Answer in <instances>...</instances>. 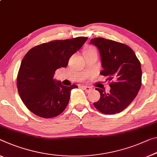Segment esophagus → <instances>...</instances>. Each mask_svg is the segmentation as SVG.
Returning <instances> with one entry per match:
<instances>
[{
  "label": "esophagus",
  "instance_id": "34e87169",
  "mask_svg": "<svg viewBox=\"0 0 157 157\" xmlns=\"http://www.w3.org/2000/svg\"><path fill=\"white\" fill-rule=\"evenodd\" d=\"M82 88H83L84 90L86 91V93H89V92H90V91L93 90V88H91V87H89V86H82Z\"/></svg>",
  "mask_w": 157,
  "mask_h": 157
}]
</instances>
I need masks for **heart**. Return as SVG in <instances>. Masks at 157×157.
<instances>
[{"instance_id":"b5f03b06","label":"heart","mask_w":157,"mask_h":157,"mask_svg":"<svg viewBox=\"0 0 157 157\" xmlns=\"http://www.w3.org/2000/svg\"><path fill=\"white\" fill-rule=\"evenodd\" d=\"M92 50H96L95 48L93 47H89L87 48V49H86L85 51H92Z\"/></svg>"}]
</instances>
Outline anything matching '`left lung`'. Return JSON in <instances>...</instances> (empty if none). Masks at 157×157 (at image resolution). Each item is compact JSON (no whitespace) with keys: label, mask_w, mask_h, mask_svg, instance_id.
Listing matches in <instances>:
<instances>
[{"label":"left lung","mask_w":157,"mask_h":157,"mask_svg":"<svg viewBox=\"0 0 157 157\" xmlns=\"http://www.w3.org/2000/svg\"><path fill=\"white\" fill-rule=\"evenodd\" d=\"M100 52L103 70L102 76L107 77L110 90L95 88L100 98L94 102L98 111L105 114H114L128 107L136 95L142 84L140 62L131 48L124 43L103 38L90 40Z\"/></svg>","instance_id":"1"}]
</instances>
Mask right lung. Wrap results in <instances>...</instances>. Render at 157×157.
I'll list each match as a JSON object with an SVG mask.
<instances>
[{
    "label": "right lung",
    "instance_id": "obj_1",
    "mask_svg": "<svg viewBox=\"0 0 157 157\" xmlns=\"http://www.w3.org/2000/svg\"><path fill=\"white\" fill-rule=\"evenodd\" d=\"M88 39L80 36L56 40L31 48L21 61L17 77L18 93L28 109L38 117L50 119L66 109L71 90L76 85L64 86L53 79L55 71L66 67L71 55Z\"/></svg>",
    "mask_w": 157,
    "mask_h": 157
}]
</instances>
